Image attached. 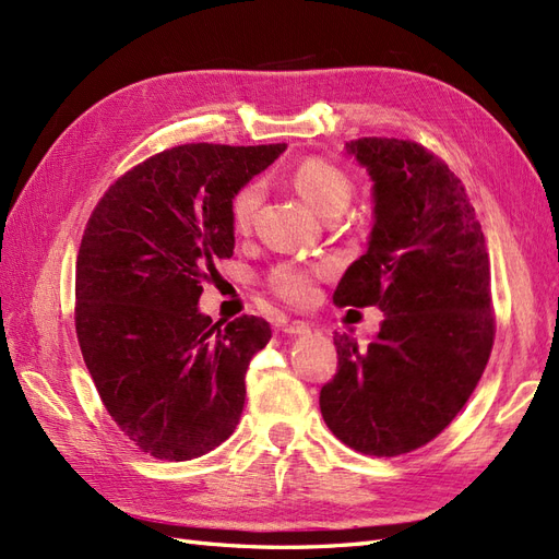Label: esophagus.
Listing matches in <instances>:
<instances>
[{
  "instance_id": "1",
  "label": "esophagus",
  "mask_w": 559,
  "mask_h": 559,
  "mask_svg": "<svg viewBox=\"0 0 559 559\" xmlns=\"http://www.w3.org/2000/svg\"><path fill=\"white\" fill-rule=\"evenodd\" d=\"M286 335H310L312 333V329H310V324H306V321H289V324H284V329H282Z\"/></svg>"
}]
</instances>
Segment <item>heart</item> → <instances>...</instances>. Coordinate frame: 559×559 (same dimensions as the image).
<instances>
[{"mask_svg": "<svg viewBox=\"0 0 559 559\" xmlns=\"http://www.w3.org/2000/svg\"><path fill=\"white\" fill-rule=\"evenodd\" d=\"M294 186L298 195L308 202L317 214H326L329 210L345 207L352 195L349 177L337 170L335 165L326 160H306L296 167ZM259 191L257 186H245V189L233 198V226L245 230L251 222V214L257 210ZM329 263H300L284 261L270 270L267 284L280 298L292 306H306L314 296V286L321 277L329 275Z\"/></svg>", "mask_w": 559, "mask_h": 559, "instance_id": "obj_1", "label": "heart"}]
</instances>
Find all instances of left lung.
<instances>
[{"label": "left lung", "mask_w": 559, "mask_h": 559, "mask_svg": "<svg viewBox=\"0 0 559 559\" xmlns=\"http://www.w3.org/2000/svg\"><path fill=\"white\" fill-rule=\"evenodd\" d=\"M373 181V228L335 306H378L366 347L333 335L337 373L321 386L326 427L364 454L396 456L441 433L476 389L495 341L485 235L462 181L425 146L345 144Z\"/></svg>", "instance_id": "1"}]
</instances>
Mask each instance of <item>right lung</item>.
Masks as SVG:
<instances>
[{"instance_id": "1", "label": "right lung", "mask_w": 559, "mask_h": 559, "mask_svg": "<svg viewBox=\"0 0 559 559\" xmlns=\"http://www.w3.org/2000/svg\"><path fill=\"white\" fill-rule=\"evenodd\" d=\"M286 144H183L97 202L76 257V335L99 399L142 452L186 462L222 445L245 408L265 319L214 321L198 300L235 249L233 198Z\"/></svg>"}]
</instances>
